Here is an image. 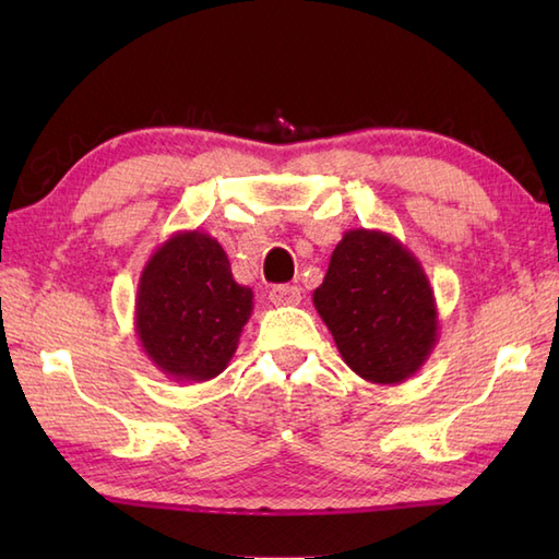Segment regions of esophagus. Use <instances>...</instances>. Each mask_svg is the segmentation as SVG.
<instances>
[{"label": "esophagus", "instance_id": "obj_1", "mask_svg": "<svg viewBox=\"0 0 559 559\" xmlns=\"http://www.w3.org/2000/svg\"><path fill=\"white\" fill-rule=\"evenodd\" d=\"M269 300L273 302V305H283V307H293V305H298L300 302V288H295V286H273L271 290H269Z\"/></svg>", "mask_w": 559, "mask_h": 559}]
</instances>
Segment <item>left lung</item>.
I'll return each mask as SVG.
<instances>
[{"label": "left lung", "instance_id": "left-lung-1", "mask_svg": "<svg viewBox=\"0 0 559 559\" xmlns=\"http://www.w3.org/2000/svg\"><path fill=\"white\" fill-rule=\"evenodd\" d=\"M312 302L343 362L372 384L406 382L439 341L430 278L418 257L382 230L341 237Z\"/></svg>", "mask_w": 559, "mask_h": 559}]
</instances>
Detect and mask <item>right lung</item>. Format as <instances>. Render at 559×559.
Here are the masks:
<instances>
[{
  "label": "right lung",
  "instance_id": "right-lung-1",
  "mask_svg": "<svg viewBox=\"0 0 559 559\" xmlns=\"http://www.w3.org/2000/svg\"><path fill=\"white\" fill-rule=\"evenodd\" d=\"M254 307L252 288L233 278L216 237L170 235L141 271L134 331L141 350L175 382H209L237 350Z\"/></svg>",
  "mask_w": 559,
  "mask_h": 559
}]
</instances>
